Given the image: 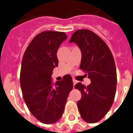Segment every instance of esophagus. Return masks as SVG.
Wrapping results in <instances>:
<instances>
[{"label": "esophagus", "mask_w": 133, "mask_h": 133, "mask_svg": "<svg viewBox=\"0 0 133 133\" xmlns=\"http://www.w3.org/2000/svg\"><path fill=\"white\" fill-rule=\"evenodd\" d=\"M77 83V80H75V79H73V84H74V86H75V85Z\"/></svg>", "instance_id": "esophagus-1"}]
</instances>
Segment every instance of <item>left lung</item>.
<instances>
[{
    "instance_id": "obj_1",
    "label": "left lung",
    "mask_w": 133,
    "mask_h": 133,
    "mask_svg": "<svg viewBox=\"0 0 133 133\" xmlns=\"http://www.w3.org/2000/svg\"><path fill=\"white\" fill-rule=\"evenodd\" d=\"M70 43H75L81 52L80 68L91 80L90 85H75L81 93L77 105L81 117L88 123L102 119L113 103L117 87V71L109 48L99 36L88 30H77Z\"/></svg>"
}]
</instances>
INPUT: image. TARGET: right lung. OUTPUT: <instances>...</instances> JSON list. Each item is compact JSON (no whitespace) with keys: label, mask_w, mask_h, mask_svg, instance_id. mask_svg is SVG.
Segmentation results:
<instances>
[{"label":"right lung","mask_w":133,"mask_h":133,"mask_svg":"<svg viewBox=\"0 0 133 133\" xmlns=\"http://www.w3.org/2000/svg\"><path fill=\"white\" fill-rule=\"evenodd\" d=\"M67 37L62 32H41L30 42L22 60L20 83L24 101L30 112L43 124L60 119L73 88L70 75L54 85L51 79L52 71L58 66V49Z\"/></svg>","instance_id":"add662e5"}]
</instances>
